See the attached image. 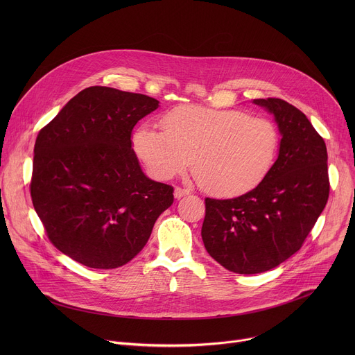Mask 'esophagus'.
I'll use <instances>...</instances> for the list:
<instances>
[{"mask_svg":"<svg viewBox=\"0 0 355 355\" xmlns=\"http://www.w3.org/2000/svg\"><path fill=\"white\" fill-rule=\"evenodd\" d=\"M191 192L188 191V189H184V188H180V187H177L175 189H174V198L175 199H181V198H184V196H187V195H189Z\"/></svg>","mask_w":355,"mask_h":355,"instance_id":"obj_1","label":"esophagus"}]
</instances>
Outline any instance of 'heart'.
<instances>
[{"mask_svg":"<svg viewBox=\"0 0 355 355\" xmlns=\"http://www.w3.org/2000/svg\"><path fill=\"white\" fill-rule=\"evenodd\" d=\"M162 130L141 125L133 148L148 174L167 181L184 173L192 160L204 188L215 195L236 196L260 185L272 170L281 133L268 118L243 111L195 105L168 111Z\"/></svg>","mask_w":355,"mask_h":355,"instance_id":"1","label":"heart"}]
</instances>
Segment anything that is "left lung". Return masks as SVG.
Returning <instances> with one entry per match:
<instances>
[{
	"label": "left lung",
	"instance_id": "obj_1",
	"mask_svg": "<svg viewBox=\"0 0 355 355\" xmlns=\"http://www.w3.org/2000/svg\"><path fill=\"white\" fill-rule=\"evenodd\" d=\"M281 133L264 181L233 199L207 198L202 240L209 256L237 274L275 268L302 247L329 198L327 148L306 115L279 98L252 99Z\"/></svg>",
	"mask_w": 355,
	"mask_h": 355
}]
</instances>
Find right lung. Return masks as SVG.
I'll return each mask as SVG.
<instances>
[{"mask_svg":"<svg viewBox=\"0 0 355 355\" xmlns=\"http://www.w3.org/2000/svg\"><path fill=\"white\" fill-rule=\"evenodd\" d=\"M159 104L143 94L88 87L36 137L35 211L50 241L85 267L129 263L173 204V187L143 173L130 139Z\"/></svg>","mask_w":355,"mask_h":355,"instance_id":"obj_1","label":"right lung"}]
</instances>
